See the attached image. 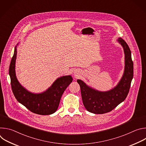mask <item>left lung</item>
Here are the masks:
<instances>
[{"mask_svg": "<svg viewBox=\"0 0 146 146\" xmlns=\"http://www.w3.org/2000/svg\"><path fill=\"white\" fill-rule=\"evenodd\" d=\"M118 41L123 48L125 53V70L123 75L113 90L107 92L95 90L80 80H77L81 89L83 105L89 112L104 114L111 111L127 98L133 76V64L131 51L127 43L122 38Z\"/></svg>", "mask_w": 146, "mask_h": 146, "instance_id": "8db88e82", "label": "left lung"}]
</instances>
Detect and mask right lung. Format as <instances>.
<instances>
[{
  "label": "right lung",
  "mask_w": 146,
  "mask_h": 146,
  "mask_svg": "<svg viewBox=\"0 0 146 146\" xmlns=\"http://www.w3.org/2000/svg\"><path fill=\"white\" fill-rule=\"evenodd\" d=\"M17 46L9 68L11 86L16 99L31 112L40 115H50L55 113L59 106L60 98L66 88L73 81L70 76L58 78L46 91L35 94L26 90L18 81L15 72Z\"/></svg>",
  "instance_id": "right-lung-1"
}]
</instances>
